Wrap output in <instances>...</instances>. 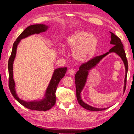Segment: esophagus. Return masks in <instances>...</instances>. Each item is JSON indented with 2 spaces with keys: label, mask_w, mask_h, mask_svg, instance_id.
Returning <instances> with one entry per match:
<instances>
[{
  "label": "esophagus",
  "mask_w": 134,
  "mask_h": 134,
  "mask_svg": "<svg viewBox=\"0 0 134 134\" xmlns=\"http://www.w3.org/2000/svg\"><path fill=\"white\" fill-rule=\"evenodd\" d=\"M68 72H69V74H70V75H73V74H74V73H75V70H73V69H69V71H68Z\"/></svg>",
  "instance_id": "esophagus-1"
}]
</instances>
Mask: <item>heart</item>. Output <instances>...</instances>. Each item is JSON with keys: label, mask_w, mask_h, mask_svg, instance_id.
<instances>
[{"label": "heart", "mask_w": 134, "mask_h": 134, "mask_svg": "<svg viewBox=\"0 0 134 134\" xmlns=\"http://www.w3.org/2000/svg\"><path fill=\"white\" fill-rule=\"evenodd\" d=\"M98 45L99 40L96 36L85 31L72 33L65 41V46L72 50V57L78 62H86L91 59L96 53Z\"/></svg>", "instance_id": "heart-1"}]
</instances>
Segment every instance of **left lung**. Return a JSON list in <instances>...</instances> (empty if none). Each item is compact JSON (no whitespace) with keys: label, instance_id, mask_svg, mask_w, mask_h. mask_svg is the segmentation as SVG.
I'll list each match as a JSON object with an SVG mask.
<instances>
[{"label":"left lung","instance_id":"1","mask_svg":"<svg viewBox=\"0 0 134 134\" xmlns=\"http://www.w3.org/2000/svg\"><path fill=\"white\" fill-rule=\"evenodd\" d=\"M111 34V41L110 44L113 45V47L111 48L109 51L103 54V55L97 56L96 57L91 59L89 62L84 63L81 65L79 68V70L76 72L75 75V84L76 87V96L77 99V101L79 103L86 109L91 110V111H100L103 110H105L108 108H96L93 106L87 105V103L82 100L81 97V93L82 92L83 88L85 87L87 79L89 75L90 70L93 69L96 65L99 64L100 62L102 59L105 57L106 55H108L109 54L114 53H116L117 55H118L121 58L122 60L123 61L125 67V76L124 79V92H125L126 89V76L127 72H128V61L126 57L125 52L124 49V45L121 42V40L115 35L114 34L112 33V32H110Z\"/></svg>","mask_w":134,"mask_h":134}]
</instances>
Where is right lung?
Returning <instances> with one entry per match:
<instances>
[{"mask_svg":"<svg viewBox=\"0 0 134 134\" xmlns=\"http://www.w3.org/2000/svg\"><path fill=\"white\" fill-rule=\"evenodd\" d=\"M49 26L45 24H36L30 25L25 29L13 43L12 53L8 62L9 87L13 96L18 102L25 107L31 110L46 111L53 107L56 102L55 92L59 82L64 77L67 71V67L58 68L54 70L53 76L44 94V97L40 100L28 102L18 97L15 89V83L13 79V64L16 54V49L21 40L34 34H39L46 31Z\"/></svg>","mask_w":134,"mask_h":134,"instance_id":"right-lung-1","label":"right lung"}]
</instances>
